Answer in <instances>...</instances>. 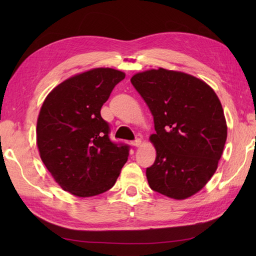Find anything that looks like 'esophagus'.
Segmentation results:
<instances>
[{
  "mask_svg": "<svg viewBox=\"0 0 256 256\" xmlns=\"http://www.w3.org/2000/svg\"><path fill=\"white\" fill-rule=\"evenodd\" d=\"M132 145L134 146V148H140V145H142V140H140V138H138V140H135L134 142H132Z\"/></svg>",
  "mask_w": 256,
  "mask_h": 256,
  "instance_id": "34e87169",
  "label": "esophagus"
}]
</instances>
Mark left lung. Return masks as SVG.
<instances>
[{"mask_svg": "<svg viewBox=\"0 0 256 256\" xmlns=\"http://www.w3.org/2000/svg\"><path fill=\"white\" fill-rule=\"evenodd\" d=\"M131 82L154 118L150 187L172 199L192 197L214 176L224 148L228 128L219 98L204 81L164 68L138 72Z\"/></svg>", "mask_w": 256, "mask_h": 256, "instance_id": "1", "label": "left lung"}]
</instances>
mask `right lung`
Listing matches in <instances>:
<instances>
[{"label":"right lung","mask_w":256,"mask_h":256,"mask_svg":"<svg viewBox=\"0 0 256 256\" xmlns=\"http://www.w3.org/2000/svg\"><path fill=\"white\" fill-rule=\"evenodd\" d=\"M125 74L96 68L54 88L37 120L40 158L64 192L92 197L113 187L128 160L130 146L113 143L101 108Z\"/></svg>","instance_id":"1"}]
</instances>
